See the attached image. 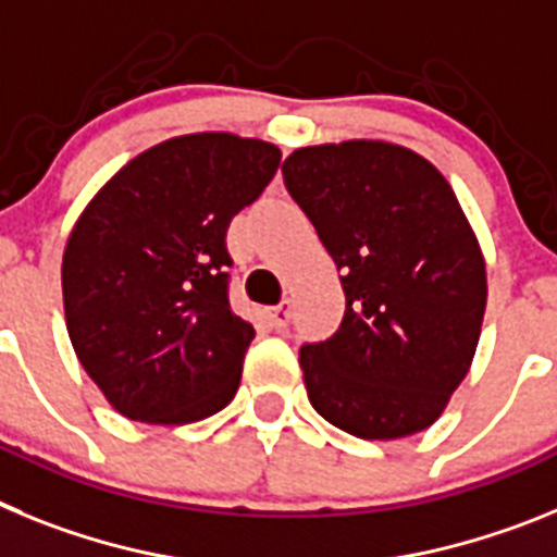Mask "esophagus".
Listing matches in <instances>:
<instances>
[{
  "mask_svg": "<svg viewBox=\"0 0 557 557\" xmlns=\"http://www.w3.org/2000/svg\"><path fill=\"white\" fill-rule=\"evenodd\" d=\"M265 313H269V322H272V327H277V331H285L288 322H292V308H288V302L269 308Z\"/></svg>",
  "mask_w": 557,
  "mask_h": 557,
  "instance_id": "1",
  "label": "esophagus"
}]
</instances>
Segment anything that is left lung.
<instances>
[{
  "label": "left lung",
  "mask_w": 557,
  "mask_h": 557,
  "mask_svg": "<svg viewBox=\"0 0 557 557\" xmlns=\"http://www.w3.org/2000/svg\"><path fill=\"white\" fill-rule=\"evenodd\" d=\"M283 176L345 272L342 325L299 350L308 400L352 437L423 432L471 370L487 306L485 255L448 178L384 139L297 148Z\"/></svg>",
  "instance_id": "8db88e82"
}]
</instances>
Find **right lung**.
I'll list each match as a JSON object with an SVG mask.
<instances>
[{"mask_svg":"<svg viewBox=\"0 0 557 557\" xmlns=\"http://www.w3.org/2000/svg\"><path fill=\"white\" fill-rule=\"evenodd\" d=\"M280 148L230 132L151 145L77 215L61 292L77 361L123 418L185 425L238 393L255 327L226 299V226Z\"/></svg>","mask_w":557,"mask_h":557,"instance_id":"right-lung-1","label":"right lung"}]
</instances>
